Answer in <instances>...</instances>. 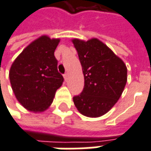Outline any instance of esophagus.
I'll return each instance as SVG.
<instances>
[{
  "instance_id": "esophagus-1",
  "label": "esophagus",
  "mask_w": 151,
  "mask_h": 151,
  "mask_svg": "<svg viewBox=\"0 0 151 151\" xmlns=\"http://www.w3.org/2000/svg\"><path fill=\"white\" fill-rule=\"evenodd\" d=\"M68 74L67 73H65V74H64V78H65V81H67L68 80Z\"/></svg>"
}]
</instances>
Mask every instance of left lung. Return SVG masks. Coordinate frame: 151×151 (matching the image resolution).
I'll return each instance as SVG.
<instances>
[{"mask_svg":"<svg viewBox=\"0 0 151 151\" xmlns=\"http://www.w3.org/2000/svg\"><path fill=\"white\" fill-rule=\"evenodd\" d=\"M84 75L83 91L73 96L79 112L87 117H100L118 101L127 83L123 61L98 39L83 42L73 39Z\"/></svg>","mask_w":151,"mask_h":151,"instance_id":"8db88e82","label":"left lung"}]
</instances>
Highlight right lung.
<instances>
[{"label": "right lung", "instance_id": "obj_1", "mask_svg": "<svg viewBox=\"0 0 151 151\" xmlns=\"http://www.w3.org/2000/svg\"><path fill=\"white\" fill-rule=\"evenodd\" d=\"M59 42L42 36L28 45L11 65L9 80L14 93L28 110L46 109L64 82L54 55Z\"/></svg>", "mask_w": 151, "mask_h": 151}]
</instances>
